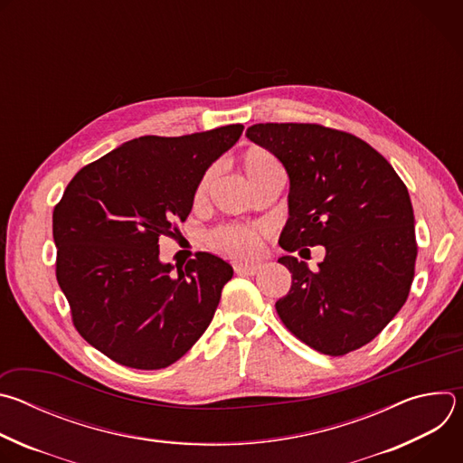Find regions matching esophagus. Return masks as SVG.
I'll list each match as a JSON object with an SVG mask.
<instances>
[{
	"label": "esophagus",
	"instance_id": "1",
	"mask_svg": "<svg viewBox=\"0 0 463 463\" xmlns=\"http://www.w3.org/2000/svg\"><path fill=\"white\" fill-rule=\"evenodd\" d=\"M234 271L238 275H256L260 266H256V263H234Z\"/></svg>",
	"mask_w": 463,
	"mask_h": 463
}]
</instances>
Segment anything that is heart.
<instances>
[{
	"instance_id": "obj_1",
	"label": "heart",
	"mask_w": 463,
	"mask_h": 463,
	"mask_svg": "<svg viewBox=\"0 0 463 463\" xmlns=\"http://www.w3.org/2000/svg\"><path fill=\"white\" fill-rule=\"evenodd\" d=\"M277 168H280L279 161L269 152L261 150V148H252L243 157V172L250 183H254L258 177L266 175L268 172L277 170ZM214 179H216V168H209L205 172V175L202 177L200 184H197V188H195V194H194L195 203H202L205 200ZM209 243L216 252H222L225 256L250 258L258 252L260 231L249 229V227L227 225V227L216 229L211 234Z\"/></svg>"
}]
</instances>
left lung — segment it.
I'll return each instance as SVG.
<instances>
[{
  "label": "left lung",
  "mask_w": 463,
  "mask_h": 463,
  "mask_svg": "<svg viewBox=\"0 0 463 463\" xmlns=\"http://www.w3.org/2000/svg\"><path fill=\"white\" fill-rule=\"evenodd\" d=\"M247 139L269 150L289 177L280 247L326 249L318 269L291 254L277 311L307 346L345 355L370 343L403 307L418 254L411 195L370 145L318 124H252Z\"/></svg>",
  "instance_id": "8db88e82"
}]
</instances>
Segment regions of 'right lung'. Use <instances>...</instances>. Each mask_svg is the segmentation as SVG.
<instances>
[{
	"mask_svg": "<svg viewBox=\"0 0 463 463\" xmlns=\"http://www.w3.org/2000/svg\"><path fill=\"white\" fill-rule=\"evenodd\" d=\"M241 131L131 139L84 166L54 207L56 280L79 334L115 363L166 368L209 327L231 263L197 252L174 273L159 236L188 218L197 184Z\"/></svg>",
	"mask_w": 463,
	"mask_h": 463,
	"instance_id": "obj_1",
	"label": "right lung"
}]
</instances>
